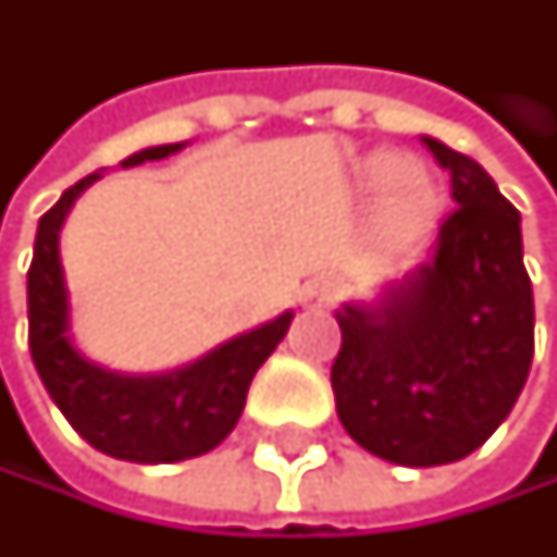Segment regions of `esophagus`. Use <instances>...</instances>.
Wrapping results in <instances>:
<instances>
[{"mask_svg":"<svg viewBox=\"0 0 557 557\" xmlns=\"http://www.w3.org/2000/svg\"><path fill=\"white\" fill-rule=\"evenodd\" d=\"M337 282L334 278H314V282H308L305 288H301V305L305 308H327V305H334V298H337Z\"/></svg>","mask_w":557,"mask_h":557,"instance_id":"obj_1","label":"esophagus"}]
</instances>
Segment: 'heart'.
Here are the masks:
<instances>
[{
    "mask_svg": "<svg viewBox=\"0 0 557 557\" xmlns=\"http://www.w3.org/2000/svg\"><path fill=\"white\" fill-rule=\"evenodd\" d=\"M361 180L368 189H381V223L391 233L420 226L440 202L436 183L413 166L404 153L377 150L361 163Z\"/></svg>",
    "mask_w": 557,
    "mask_h": 557,
    "instance_id": "b5f03b06",
    "label": "heart"
}]
</instances>
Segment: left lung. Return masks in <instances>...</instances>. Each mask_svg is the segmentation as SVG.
Segmentation results:
<instances>
[{
  "instance_id": "left-lung-1",
  "label": "left lung",
  "mask_w": 557,
  "mask_h": 557,
  "mask_svg": "<svg viewBox=\"0 0 557 557\" xmlns=\"http://www.w3.org/2000/svg\"><path fill=\"white\" fill-rule=\"evenodd\" d=\"M456 210L417 269L374 301H344L334 407L368 453L443 466L490 440L516 407L535 351L522 216L472 157L436 137Z\"/></svg>"
}]
</instances>
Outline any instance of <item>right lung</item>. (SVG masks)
I'll use <instances>...</instances> for the list:
<instances>
[{"label":"right lung","mask_w":557,"mask_h":557,"mask_svg":"<svg viewBox=\"0 0 557 557\" xmlns=\"http://www.w3.org/2000/svg\"><path fill=\"white\" fill-rule=\"evenodd\" d=\"M183 144H160L131 153L121 166L163 160ZM101 173L78 180L38 220L28 269V351L35 371L72 423L95 449L127 462H180L220 446L243 417L249 384L285 337L295 311L223 341L202 358L160 371L124 374L91 361L75 344L72 301L61 269V226L75 199Z\"/></svg>","instance_id":"1"}]
</instances>
